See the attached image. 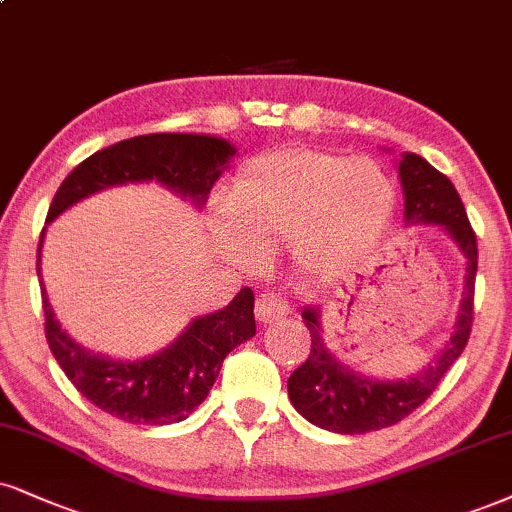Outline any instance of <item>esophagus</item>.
<instances>
[{
	"label": "esophagus",
	"instance_id": "34e87169",
	"mask_svg": "<svg viewBox=\"0 0 512 512\" xmlns=\"http://www.w3.org/2000/svg\"><path fill=\"white\" fill-rule=\"evenodd\" d=\"M290 312V304L286 297L281 293H274V290H267V293H262L257 297V304H255V314H257V321L264 323H274L278 319H283Z\"/></svg>",
	"mask_w": 512,
	"mask_h": 512
}]
</instances>
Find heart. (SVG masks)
Here are the masks:
<instances>
[{"instance_id":"obj_1","label":"heart","mask_w":512,"mask_h":512,"mask_svg":"<svg viewBox=\"0 0 512 512\" xmlns=\"http://www.w3.org/2000/svg\"><path fill=\"white\" fill-rule=\"evenodd\" d=\"M397 193L371 158L288 146L250 160L226 193L229 222L219 248L255 269L264 250L288 248L302 274L331 276L354 267L390 224Z\"/></svg>"}]
</instances>
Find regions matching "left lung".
Segmentation results:
<instances>
[{"instance_id": "8db88e82", "label": "left lung", "mask_w": 512, "mask_h": 512, "mask_svg": "<svg viewBox=\"0 0 512 512\" xmlns=\"http://www.w3.org/2000/svg\"><path fill=\"white\" fill-rule=\"evenodd\" d=\"M404 189L406 226H439L465 260V283L456 326L444 349L428 368L406 378H371L354 371L335 352H331L321 328V304L302 309L304 326L312 335V349L302 366L288 378V397L295 411L316 428L338 435H364L390 428L406 418L430 397L432 390L454 366L468 345L472 328V300L477 276V238L465 215L463 200L449 179L416 153H404L397 165Z\"/></svg>"}]
</instances>
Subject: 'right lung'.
<instances>
[{
    "label": "right lung",
    "mask_w": 512,
    "mask_h": 512,
    "mask_svg": "<svg viewBox=\"0 0 512 512\" xmlns=\"http://www.w3.org/2000/svg\"><path fill=\"white\" fill-rule=\"evenodd\" d=\"M236 155L226 139L210 134H146L118 141L89 155L58 186L47 224L80 200L125 184H155L177 193L200 210L215 181ZM37 276L42 286L44 333L51 354L84 397L111 416L137 425H170L186 420L215 385L231 349L255 335V295L241 288L217 312L196 316L177 340L144 359H113L82 347L63 331L42 283V243Z\"/></svg>",
    "instance_id": "obj_1"
}]
</instances>
